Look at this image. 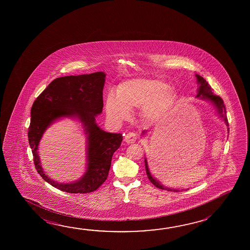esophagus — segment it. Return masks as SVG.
I'll use <instances>...</instances> for the list:
<instances>
[{"mask_svg": "<svg viewBox=\"0 0 250 250\" xmlns=\"http://www.w3.org/2000/svg\"><path fill=\"white\" fill-rule=\"evenodd\" d=\"M138 139V135L135 132H129L125 136V141L128 144H132L135 142Z\"/></svg>", "mask_w": 250, "mask_h": 250, "instance_id": "34e87169", "label": "esophagus"}]
</instances>
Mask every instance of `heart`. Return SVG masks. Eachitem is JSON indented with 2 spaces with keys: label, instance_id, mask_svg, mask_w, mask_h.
I'll return each mask as SVG.
<instances>
[{
  "label": "heart",
  "instance_id": "1",
  "mask_svg": "<svg viewBox=\"0 0 250 250\" xmlns=\"http://www.w3.org/2000/svg\"><path fill=\"white\" fill-rule=\"evenodd\" d=\"M175 90L167 83L154 78H133L121 83L116 96L110 94L105 100L107 117L121 122L130 117V110H144L145 117L156 121L167 114L176 102Z\"/></svg>",
  "mask_w": 250,
  "mask_h": 250
}]
</instances>
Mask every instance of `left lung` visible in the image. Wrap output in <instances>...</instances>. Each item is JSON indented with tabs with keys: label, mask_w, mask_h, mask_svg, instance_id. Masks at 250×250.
Segmentation results:
<instances>
[{
	"label": "left lung",
	"mask_w": 250,
	"mask_h": 250,
	"mask_svg": "<svg viewBox=\"0 0 250 250\" xmlns=\"http://www.w3.org/2000/svg\"><path fill=\"white\" fill-rule=\"evenodd\" d=\"M196 78L198 83L200 84V87H199V89H198L197 97H201V99H208L211 102L213 103V105L216 107L218 113L220 114L221 118H223L224 121H225L226 125L229 126V121H228L227 116H226V108L225 105H224V103H223V100H222L221 97L213 94V89L211 88V86L209 85L208 83L207 82L204 78L201 77V76H199V75H196ZM143 132H145V131H143ZM145 165H146V174H147L148 179H149V180L151 181L152 184L155 186L156 188H158L160 189H167V191L179 192V190H176V189L168 188L163 187L158 180H156L155 179L152 177L151 172H150L149 169H148L147 160H146V159H145Z\"/></svg>",
	"instance_id": "obj_1"
}]
</instances>
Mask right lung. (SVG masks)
Wrapping results in <instances>:
<instances>
[{
    "label": "right lung",
    "instance_id": "add662e5",
    "mask_svg": "<svg viewBox=\"0 0 250 250\" xmlns=\"http://www.w3.org/2000/svg\"><path fill=\"white\" fill-rule=\"evenodd\" d=\"M105 74L67 76L54 79L37 97L31 107L29 143L34 164L42 178L54 188L70 193H87L99 188L105 181L111 158L123 140L121 133L103 131L95 122L103 111V89ZM62 116H77L86 129L88 139V167L86 174L77 183L59 185L43 172L37 153L38 144L49 125Z\"/></svg>",
    "mask_w": 250,
    "mask_h": 250
}]
</instances>
